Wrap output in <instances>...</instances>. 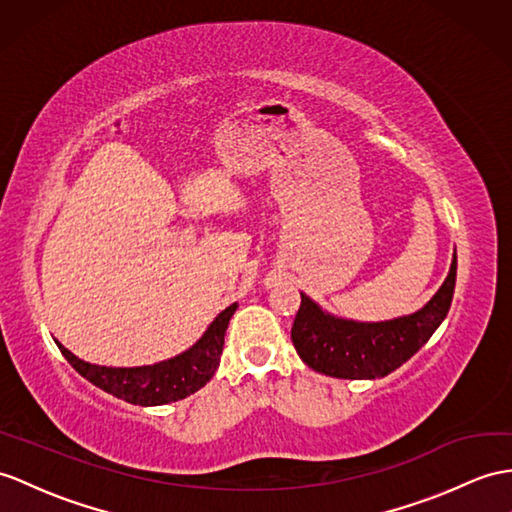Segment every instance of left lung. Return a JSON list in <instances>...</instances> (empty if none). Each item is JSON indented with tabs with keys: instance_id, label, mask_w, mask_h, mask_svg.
I'll use <instances>...</instances> for the list:
<instances>
[{
	"instance_id": "8db88e82",
	"label": "left lung",
	"mask_w": 512,
	"mask_h": 512,
	"mask_svg": "<svg viewBox=\"0 0 512 512\" xmlns=\"http://www.w3.org/2000/svg\"><path fill=\"white\" fill-rule=\"evenodd\" d=\"M456 254L441 289L413 315L389 321H352L334 317L302 293L291 339L299 358L319 373L345 380H376L389 376L415 356L441 326L452 306Z\"/></svg>"
}]
</instances>
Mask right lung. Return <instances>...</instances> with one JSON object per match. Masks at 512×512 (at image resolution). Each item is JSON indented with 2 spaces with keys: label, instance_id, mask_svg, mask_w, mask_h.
Masks as SVG:
<instances>
[{
  "label": "right lung",
  "instance_id": "right-lung-1",
  "mask_svg": "<svg viewBox=\"0 0 512 512\" xmlns=\"http://www.w3.org/2000/svg\"><path fill=\"white\" fill-rule=\"evenodd\" d=\"M236 304L215 317L208 330L204 332L189 350L178 354L176 358L162 360L156 365L145 367H102L84 363L82 358L71 354L65 345H58L71 367L82 378L93 382L99 389L119 397L123 402L136 406H162L169 402L184 400L186 395L202 389V386L215 376L223 352V336H226L230 317L234 315Z\"/></svg>",
  "mask_w": 512,
  "mask_h": 512
}]
</instances>
